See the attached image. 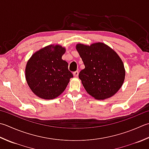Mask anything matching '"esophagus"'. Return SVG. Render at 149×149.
<instances>
[{
    "label": "esophagus",
    "instance_id": "esophagus-1",
    "mask_svg": "<svg viewBox=\"0 0 149 149\" xmlns=\"http://www.w3.org/2000/svg\"><path fill=\"white\" fill-rule=\"evenodd\" d=\"M73 75H74V76L75 77H77L78 76V75H79V72H78V71L74 72V73H73Z\"/></svg>",
    "mask_w": 149,
    "mask_h": 149
}]
</instances>
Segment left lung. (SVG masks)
<instances>
[{"label": "left lung", "instance_id": "1", "mask_svg": "<svg viewBox=\"0 0 149 149\" xmlns=\"http://www.w3.org/2000/svg\"><path fill=\"white\" fill-rule=\"evenodd\" d=\"M76 49L85 66L79 78L87 93L100 100L114 95L125 76L123 61L117 53L102 42L90 46L77 44Z\"/></svg>", "mask_w": 149, "mask_h": 149}]
</instances>
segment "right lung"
<instances>
[{
    "label": "right lung",
    "instance_id": "1",
    "mask_svg": "<svg viewBox=\"0 0 149 149\" xmlns=\"http://www.w3.org/2000/svg\"><path fill=\"white\" fill-rule=\"evenodd\" d=\"M65 48L49 45L32 55L26 64V79L38 97L53 100L65 91L73 74L68 64L62 59Z\"/></svg>",
    "mask_w": 149,
    "mask_h": 149
}]
</instances>
